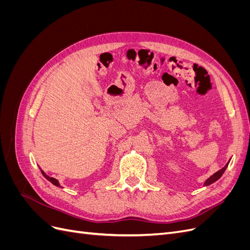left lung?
Wrapping results in <instances>:
<instances>
[{"label":"left lung","mask_w":250,"mask_h":250,"mask_svg":"<svg viewBox=\"0 0 250 250\" xmlns=\"http://www.w3.org/2000/svg\"><path fill=\"white\" fill-rule=\"evenodd\" d=\"M230 161V160H229ZM229 162L226 164L224 167L221 169V170H219V171H217L216 173H214L213 175H211L210 177H208L206 181H204V184H203V186L204 187H208V186H209V185H211V184H214L215 181H217L219 178H220L222 175H223V173H224V171L226 170V168H228V166H229Z\"/></svg>","instance_id":"left-lung-1"}]
</instances>
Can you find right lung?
I'll list each match as a JSON object with an SVG mask.
<instances>
[{
  "label": "right lung",
  "instance_id": "1",
  "mask_svg": "<svg viewBox=\"0 0 250 250\" xmlns=\"http://www.w3.org/2000/svg\"><path fill=\"white\" fill-rule=\"evenodd\" d=\"M41 169V168H40ZM41 172H42V175H43V177L44 178H46L47 180H49L50 181V183L52 184V185H54L55 187H58V188H62V186H60V184H59V181L56 179V178H53V177H50V176H48L47 175V174L46 173H44L42 169H41Z\"/></svg>",
  "mask_w": 250,
  "mask_h": 250
}]
</instances>
